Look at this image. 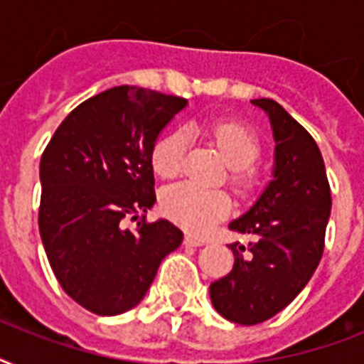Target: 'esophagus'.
I'll use <instances>...</instances> for the list:
<instances>
[{"label":"esophagus","instance_id":"34e87169","mask_svg":"<svg viewBox=\"0 0 364 364\" xmlns=\"http://www.w3.org/2000/svg\"><path fill=\"white\" fill-rule=\"evenodd\" d=\"M204 240L202 238H196V236H191V234H187L185 236V245H193V247H198V245H204Z\"/></svg>","mask_w":364,"mask_h":364}]
</instances>
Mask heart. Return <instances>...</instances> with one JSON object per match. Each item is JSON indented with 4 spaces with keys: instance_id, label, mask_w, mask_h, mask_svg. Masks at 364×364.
<instances>
[{
    "instance_id": "heart-1",
    "label": "heart",
    "mask_w": 364,
    "mask_h": 364,
    "mask_svg": "<svg viewBox=\"0 0 364 364\" xmlns=\"http://www.w3.org/2000/svg\"><path fill=\"white\" fill-rule=\"evenodd\" d=\"M230 166V181L238 191L253 185V168L260 154V143L253 132L234 121H210L200 126ZM187 154V136L173 132L154 143L151 162L160 177L173 179L181 173ZM162 208L171 221L194 234H208L232 210L230 196L223 191H208L193 183L173 185L162 196Z\"/></svg>"
}]
</instances>
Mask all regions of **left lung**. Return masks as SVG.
Returning a JSON list of instances; mask_svg holds the SVG:
<instances>
[{
  "label": "left lung",
  "instance_id": "8db88e82",
  "mask_svg": "<svg viewBox=\"0 0 364 364\" xmlns=\"http://www.w3.org/2000/svg\"><path fill=\"white\" fill-rule=\"evenodd\" d=\"M270 117L274 179L253 208L228 228L253 242L230 243L234 266L210 285L225 319L259 325L287 308L314 276L331 217V187L316 139L270 98L251 100Z\"/></svg>",
  "mask_w": 364,
  "mask_h": 364
}]
</instances>
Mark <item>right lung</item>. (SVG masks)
I'll list each match as a JSON object with an SVG mask.
<instances>
[{"label": "right lung", "instance_id": "obj_1", "mask_svg": "<svg viewBox=\"0 0 364 364\" xmlns=\"http://www.w3.org/2000/svg\"><path fill=\"white\" fill-rule=\"evenodd\" d=\"M185 105L149 88H109L77 105L43 151V247L60 287L92 314L139 304L162 259L181 245L176 225L147 223L143 213L156 200L154 141ZM137 215L136 231L122 227Z\"/></svg>", "mask_w": 364, "mask_h": 364}]
</instances>
